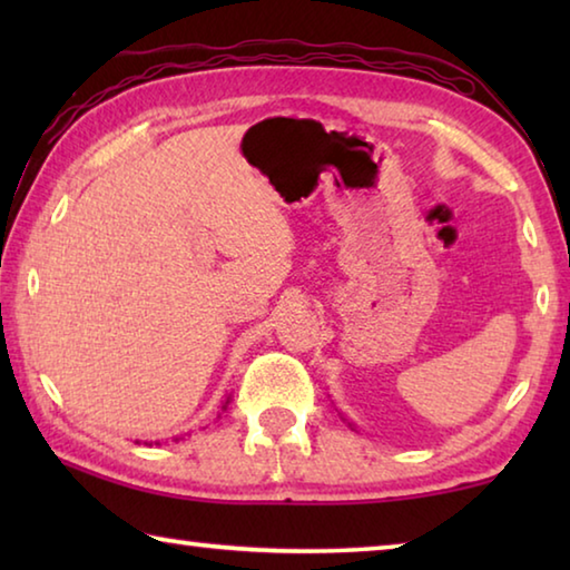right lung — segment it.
<instances>
[{
    "mask_svg": "<svg viewBox=\"0 0 570 570\" xmlns=\"http://www.w3.org/2000/svg\"><path fill=\"white\" fill-rule=\"evenodd\" d=\"M224 410H226V407H224Z\"/></svg>",
    "mask_w": 570,
    "mask_h": 570,
    "instance_id": "obj_1",
    "label": "right lung"
}]
</instances>
